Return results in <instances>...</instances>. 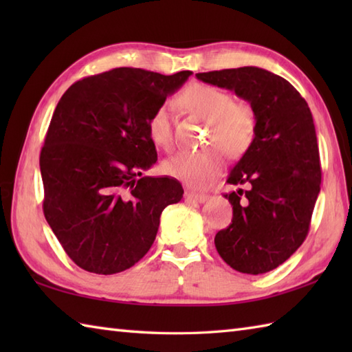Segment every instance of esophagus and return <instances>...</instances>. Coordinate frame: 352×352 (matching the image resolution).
<instances>
[{
    "label": "esophagus",
    "mask_w": 352,
    "mask_h": 352,
    "mask_svg": "<svg viewBox=\"0 0 352 352\" xmlns=\"http://www.w3.org/2000/svg\"><path fill=\"white\" fill-rule=\"evenodd\" d=\"M184 197L188 199L197 201V203H206L208 199V195H206V193H195V192H186Z\"/></svg>",
    "instance_id": "1"
}]
</instances>
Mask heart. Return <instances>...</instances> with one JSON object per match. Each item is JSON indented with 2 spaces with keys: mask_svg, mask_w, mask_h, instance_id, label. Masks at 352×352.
I'll list each match as a JSON object with an SVG mask.
<instances>
[{
  "mask_svg": "<svg viewBox=\"0 0 352 352\" xmlns=\"http://www.w3.org/2000/svg\"><path fill=\"white\" fill-rule=\"evenodd\" d=\"M178 102L190 113L210 125L208 144L221 146L230 157L243 154L256 136L257 119L251 106L233 101L227 91L210 85H190ZM148 134L153 144L163 149L174 145L170 111L168 106L157 107L148 121ZM223 168V155L218 148L206 151H180L163 163L168 175L190 188L203 189L212 184Z\"/></svg>",
  "mask_w": 352,
  "mask_h": 352,
  "instance_id": "heart-1",
  "label": "heart"
}]
</instances>
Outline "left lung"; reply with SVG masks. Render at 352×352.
<instances>
[{
    "mask_svg": "<svg viewBox=\"0 0 352 352\" xmlns=\"http://www.w3.org/2000/svg\"><path fill=\"white\" fill-rule=\"evenodd\" d=\"M197 78L233 91L256 113V136L227 180L248 189L223 195L233 206V219L216 233L214 246L239 272H269L305 241L320 190L309 104L287 80L256 66L199 72Z\"/></svg>",
    "mask_w": 352,
    "mask_h": 352,
    "instance_id": "8db88e82",
    "label": "left lung"
}]
</instances>
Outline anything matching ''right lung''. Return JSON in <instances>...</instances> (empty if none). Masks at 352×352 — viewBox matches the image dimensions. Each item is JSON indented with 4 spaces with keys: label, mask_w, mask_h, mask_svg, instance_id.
<instances>
[{
    "label": "right lung",
    "mask_w": 352,
    "mask_h": 352,
    "mask_svg": "<svg viewBox=\"0 0 352 352\" xmlns=\"http://www.w3.org/2000/svg\"><path fill=\"white\" fill-rule=\"evenodd\" d=\"M190 74L116 68L76 81L58 101L39 160L43 214L85 271L111 275L138 263L163 208L183 198L175 178L142 174L157 162L149 116Z\"/></svg>",
    "instance_id": "add662e5"
}]
</instances>
